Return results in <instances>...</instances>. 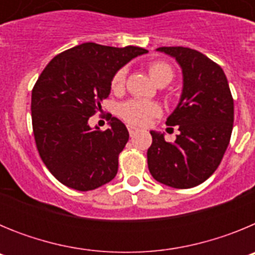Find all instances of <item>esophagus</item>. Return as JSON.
<instances>
[{"instance_id":"1","label":"esophagus","mask_w":255,"mask_h":255,"mask_svg":"<svg viewBox=\"0 0 255 255\" xmlns=\"http://www.w3.org/2000/svg\"><path fill=\"white\" fill-rule=\"evenodd\" d=\"M128 130H129V134L130 135H132V134H135V132H136V128H135V126H132V125H128Z\"/></svg>"}]
</instances>
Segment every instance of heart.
Returning <instances> with one entry per match:
<instances>
[{
	"instance_id": "heart-1",
	"label": "heart",
	"mask_w": 255,
	"mask_h": 255,
	"mask_svg": "<svg viewBox=\"0 0 255 255\" xmlns=\"http://www.w3.org/2000/svg\"><path fill=\"white\" fill-rule=\"evenodd\" d=\"M148 73L153 82L155 84L167 85L172 82L175 71L166 61H153L148 65ZM126 74L128 70L126 67H120L116 73L112 75L111 79V89L116 93H120L124 91L126 82ZM119 115L124 121H126L130 125L144 126L147 125L152 119L161 115V107L154 102H147V101L140 100H130L128 102H124L119 107Z\"/></svg>"
}]
</instances>
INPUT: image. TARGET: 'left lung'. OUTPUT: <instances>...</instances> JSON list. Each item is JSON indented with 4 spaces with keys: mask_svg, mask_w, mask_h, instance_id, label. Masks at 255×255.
I'll return each mask as SVG.
<instances>
[{
    "mask_svg": "<svg viewBox=\"0 0 255 255\" xmlns=\"http://www.w3.org/2000/svg\"><path fill=\"white\" fill-rule=\"evenodd\" d=\"M176 58L182 69V93L166 124L180 134L168 143L163 134L150 131L148 168L158 182L189 189L206 181L217 170L230 143L234 100L220 65L188 47H159Z\"/></svg>",
    "mask_w": 255,
    "mask_h": 255,
    "instance_id": "left-lung-1",
    "label": "left lung"
}]
</instances>
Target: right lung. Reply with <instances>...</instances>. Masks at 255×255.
<instances>
[{
	"mask_svg": "<svg viewBox=\"0 0 255 255\" xmlns=\"http://www.w3.org/2000/svg\"><path fill=\"white\" fill-rule=\"evenodd\" d=\"M147 49L88 43L55 56L31 91V124L35 145L49 172L79 191L111 181L129 131L110 115V129L92 130L88 120L110 96L117 70Z\"/></svg>",
	"mask_w": 255,
	"mask_h": 255,
	"instance_id": "add662e5",
	"label": "right lung"
}]
</instances>
